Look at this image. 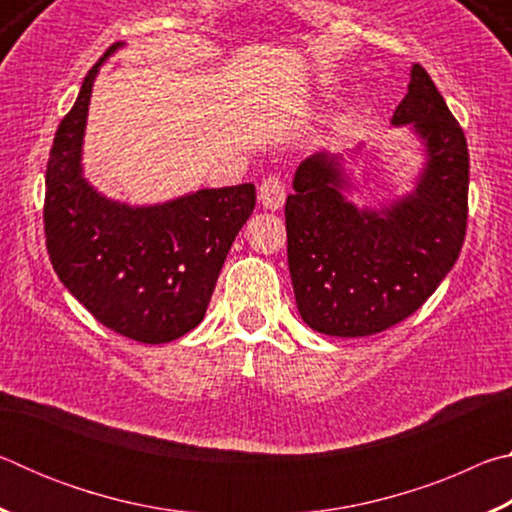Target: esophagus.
<instances>
[{
    "instance_id": "34e87169",
    "label": "esophagus",
    "mask_w": 512,
    "mask_h": 512,
    "mask_svg": "<svg viewBox=\"0 0 512 512\" xmlns=\"http://www.w3.org/2000/svg\"><path fill=\"white\" fill-rule=\"evenodd\" d=\"M259 203H262L266 210H280L284 205V198H287V187H284V180L280 176H268L259 185Z\"/></svg>"
}]
</instances>
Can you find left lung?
<instances>
[{
  "label": "left lung",
  "instance_id": "obj_1",
  "mask_svg": "<svg viewBox=\"0 0 512 512\" xmlns=\"http://www.w3.org/2000/svg\"><path fill=\"white\" fill-rule=\"evenodd\" d=\"M391 124L411 126L422 142L424 167L411 194L379 210L357 207L343 194L352 189L345 158L325 151L302 160L293 176L284 207L289 271L300 316L320 334L354 339L402 323L461 253L470 153L424 67H411Z\"/></svg>",
  "mask_w": 512,
  "mask_h": 512
}]
</instances>
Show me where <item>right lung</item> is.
Listing matches in <instances>:
<instances>
[{
  "mask_svg": "<svg viewBox=\"0 0 512 512\" xmlns=\"http://www.w3.org/2000/svg\"><path fill=\"white\" fill-rule=\"evenodd\" d=\"M119 47L90 69L56 131L45 178L47 253L65 289L101 325L160 345L203 320L232 241L253 214L255 185L128 205L88 183L81 158L92 85Z\"/></svg>",
  "mask_w": 512,
  "mask_h": 512,
  "instance_id": "1",
  "label": "right lung"
}]
</instances>
